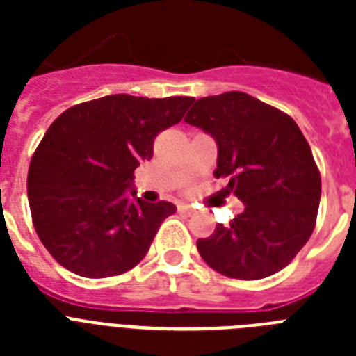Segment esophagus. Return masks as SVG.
<instances>
[{
    "instance_id": "obj_1",
    "label": "esophagus",
    "mask_w": 356,
    "mask_h": 356,
    "mask_svg": "<svg viewBox=\"0 0 356 356\" xmlns=\"http://www.w3.org/2000/svg\"><path fill=\"white\" fill-rule=\"evenodd\" d=\"M178 210H180L181 213H187V216H193V213L196 212V210H194L193 207H191V205H185V203H181V205H178Z\"/></svg>"
}]
</instances>
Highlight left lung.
<instances>
[{"label":"left lung","instance_id":"1","mask_svg":"<svg viewBox=\"0 0 356 356\" xmlns=\"http://www.w3.org/2000/svg\"><path fill=\"white\" fill-rule=\"evenodd\" d=\"M185 122L217 144L213 176L244 203L228 226L196 242L201 259L229 278L260 280L282 271L316 226L321 176L294 119L244 92L197 99Z\"/></svg>","mask_w":356,"mask_h":356}]
</instances>
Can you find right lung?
<instances>
[{
  "instance_id": "obj_1",
  "label": "right lung",
  "mask_w": 356,
  "mask_h": 356,
  "mask_svg": "<svg viewBox=\"0 0 356 356\" xmlns=\"http://www.w3.org/2000/svg\"><path fill=\"white\" fill-rule=\"evenodd\" d=\"M193 102L112 94L53 121L28 169V201L40 242L67 271L106 278L146 257L176 207L137 197L134 171L153 156L156 135L180 122Z\"/></svg>"
}]
</instances>
